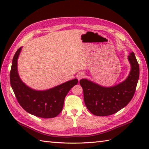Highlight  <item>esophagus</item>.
<instances>
[{
  "instance_id": "1",
  "label": "esophagus",
  "mask_w": 149,
  "mask_h": 149,
  "mask_svg": "<svg viewBox=\"0 0 149 149\" xmlns=\"http://www.w3.org/2000/svg\"><path fill=\"white\" fill-rule=\"evenodd\" d=\"M84 73L83 72H81L79 73V74H77V79H78V80H80L81 79L84 77Z\"/></svg>"
}]
</instances>
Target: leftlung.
Segmentation results:
<instances>
[{"label":"left lung","instance_id":"8db88e82","mask_svg":"<svg viewBox=\"0 0 149 149\" xmlns=\"http://www.w3.org/2000/svg\"><path fill=\"white\" fill-rule=\"evenodd\" d=\"M131 69L126 79L115 86L104 87L86 79L80 80L85 105L96 116H108L126 106L133 97L140 75V68L134 53L128 56Z\"/></svg>","mask_w":149,"mask_h":149}]
</instances>
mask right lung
<instances>
[{
	"instance_id": "obj_1",
	"label": "right lung",
	"mask_w": 149,
	"mask_h": 149,
	"mask_svg": "<svg viewBox=\"0 0 149 149\" xmlns=\"http://www.w3.org/2000/svg\"><path fill=\"white\" fill-rule=\"evenodd\" d=\"M22 47L16 52L12 61L10 83L18 103L27 112L41 118H50L61 112L65 98L78 83L77 79L68 81L47 90H36L27 86L19 76L17 61Z\"/></svg>"
}]
</instances>
